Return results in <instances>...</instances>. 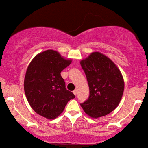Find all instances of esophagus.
I'll return each mask as SVG.
<instances>
[{
	"label": "esophagus",
	"instance_id": "34e87169",
	"mask_svg": "<svg viewBox=\"0 0 148 148\" xmlns=\"http://www.w3.org/2000/svg\"><path fill=\"white\" fill-rule=\"evenodd\" d=\"M73 93L74 94L75 96H76V95H77V90H74V91H73Z\"/></svg>",
	"mask_w": 148,
	"mask_h": 148
}]
</instances>
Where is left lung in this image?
<instances>
[{
	"label": "left lung",
	"mask_w": 148,
	"mask_h": 148,
	"mask_svg": "<svg viewBox=\"0 0 148 148\" xmlns=\"http://www.w3.org/2000/svg\"><path fill=\"white\" fill-rule=\"evenodd\" d=\"M86 74L89 97L81 104L84 112L92 118L106 116L118 106L124 91V80L114 62L95 51L80 61Z\"/></svg>",
	"instance_id": "8db88e82"
}]
</instances>
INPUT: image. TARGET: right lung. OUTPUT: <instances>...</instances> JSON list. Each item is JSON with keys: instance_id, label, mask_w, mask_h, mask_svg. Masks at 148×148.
Segmentation results:
<instances>
[{"instance_id": "obj_1", "label": "right lung", "mask_w": 148, "mask_h": 148, "mask_svg": "<svg viewBox=\"0 0 148 148\" xmlns=\"http://www.w3.org/2000/svg\"><path fill=\"white\" fill-rule=\"evenodd\" d=\"M72 62L59 52L48 49L37 54L27 69L24 90L35 112L48 119L58 117L74 95L65 87L61 71Z\"/></svg>"}]
</instances>
